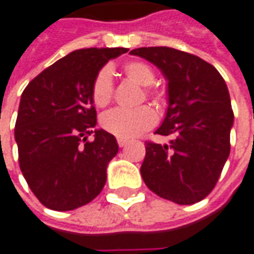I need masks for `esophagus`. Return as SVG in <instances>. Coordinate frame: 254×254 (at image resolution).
<instances>
[{"instance_id":"esophagus-1","label":"esophagus","mask_w":254,"mask_h":254,"mask_svg":"<svg viewBox=\"0 0 254 254\" xmlns=\"http://www.w3.org/2000/svg\"><path fill=\"white\" fill-rule=\"evenodd\" d=\"M117 143H118V145H120V147H124V145L127 143V140L122 139V137H118V139H117Z\"/></svg>"}]
</instances>
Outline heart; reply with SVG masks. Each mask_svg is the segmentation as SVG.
<instances>
[{
    "label": "heart",
    "instance_id": "obj_1",
    "mask_svg": "<svg viewBox=\"0 0 254 254\" xmlns=\"http://www.w3.org/2000/svg\"><path fill=\"white\" fill-rule=\"evenodd\" d=\"M122 71L133 82L144 86L145 97L155 100L158 104L165 100L166 90L162 86L152 85L155 81V72L144 62L132 60L122 65ZM90 96L96 107L109 106L114 96L113 75L107 67H103L92 81ZM102 127L106 132L122 139H130L144 130H148L157 124V113L150 106H140L137 109H113L102 117Z\"/></svg>",
    "mask_w": 254,
    "mask_h": 254
}]
</instances>
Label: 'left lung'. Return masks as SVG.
Instances as JSON below:
<instances>
[{"instance_id": "1", "label": "left lung", "mask_w": 254, "mask_h": 254, "mask_svg": "<svg viewBox=\"0 0 254 254\" xmlns=\"http://www.w3.org/2000/svg\"><path fill=\"white\" fill-rule=\"evenodd\" d=\"M151 62L168 79L169 107L155 133L169 144L145 141L140 173L158 196L192 205L212 192L230 155L234 113L220 72L201 58L175 48L130 51Z\"/></svg>"}]
</instances>
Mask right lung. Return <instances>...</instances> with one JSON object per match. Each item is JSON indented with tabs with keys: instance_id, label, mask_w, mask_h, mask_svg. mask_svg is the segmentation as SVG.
I'll return each mask as SVG.
<instances>
[{
	"instance_id": "add662e5",
	"label": "right lung",
	"mask_w": 254,
	"mask_h": 254,
	"mask_svg": "<svg viewBox=\"0 0 254 254\" xmlns=\"http://www.w3.org/2000/svg\"><path fill=\"white\" fill-rule=\"evenodd\" d=\"M127 48H88L68 53L30 81L15 125L19 166L44 206L72 210L102 192L107 165L118 152L111 133L95 130L92 81Z\"/></svg>"
}]
</instances>
